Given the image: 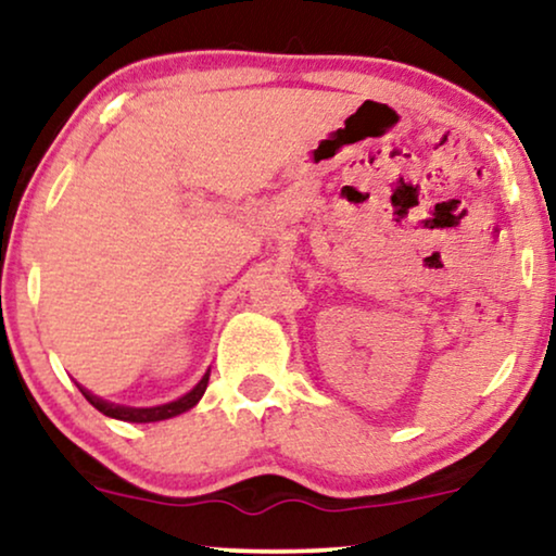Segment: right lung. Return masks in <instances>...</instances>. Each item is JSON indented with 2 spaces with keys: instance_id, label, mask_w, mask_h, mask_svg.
<instances>
[{
  "instance_id": "1",
  "label": "right lung",
  "mask_w": 556,
  "mask_h": 556,
  "mask_svg": "<svg viewBox=\"0 0 556 556\" xmlns=\"http://www.w3.org/2000/svg\"><path fill=\"white\" fill-rule=\"evenodd\" d=\"M207 382H210V371L192 387V390H189L187 394H181L179 400L166 402V405H156V407H126V405H116V402L98 397V394L88 392L86 387H80V384H78V390L83 392V397H86L90 405L98 409V413H103L105 417H113V420L159 422V420H169V417H177L181 413H187V409H192L197 402L202 400L204 390H207Z\"/></svg>"
}]
</instances>
